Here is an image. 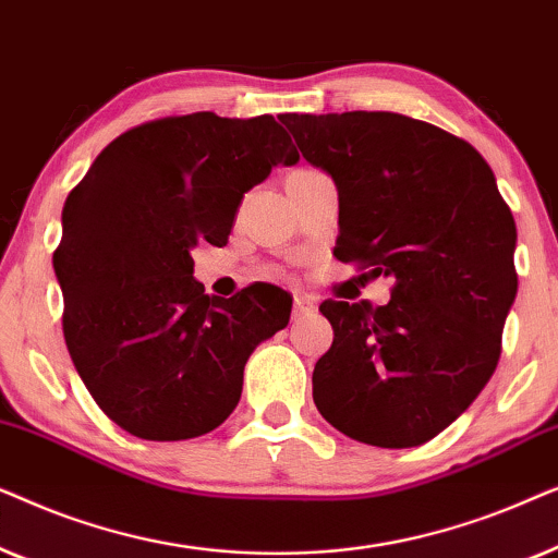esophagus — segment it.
<instances>
[{
  "mask_svg": "<svg viewBox=\"0 0 558 558\" xmlns=\"http://www.w3.org/2000/svg\"><path fill=\"white\" fill-rule=\"evenodd\" d=\"M315 296L312 294H294V315H310L315 312Z\"/></svg>",
  "mask_w": 558,
  "mask_h": 558,
  "instance_id": "1",
  "label": "esophagus"
}]
</instances>
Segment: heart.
I'll return each mask as SVG.
<instances>
[{
	"label": "heart",
	"instance_id": "1",
	"mask_svg": "<svg viewBox=\"0 0 558 558\" xmlns=\"http://www.w3.org/2000/svg\"><path fill=\"white\" fill-rule=\"evenodd\" d=\"M296 172H310V170H296ZM296 172H294V174H296Z\"/></svg>",
	"mask_w": 558,
	"mask_h": 558
}]
</instances>
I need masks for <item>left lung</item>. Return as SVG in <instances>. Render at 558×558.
I'll use <instances>...</instances> for the list:
<instances>
[{
	"mask_svg": "<svg viewBox=\"0 0 558 558\" xmlns=\"http://www.w3.org/2000/svg\"><path fill=\"white\" fill-rule=\"evenodd\" d=\"M340 197L332 254L391 277V300H325L332 345L312 373L319 414L363 445L418 447L483 391L518 292L515 220L483 155L391 111L284 113Z\"/></svg>",
	"mask_w": 558,
	"mask_h": 558,
	"instance_id": "8db88e82",
	"label": "left lung"
}]
</instances>
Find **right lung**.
Returning <instances> with one entry per match:
<instances>
[{
  "instance_id": "add662e5",
  "label": "right lung",
  "mask_w": 558,
  "mask_h": 558,
  "mask_svg": "<svg viewBox=\"0 0 558 558\" xmlns=\"http://www.w3.org/2000/svg\"><path fill=\"white\" fill-rule=\"evenodd\" d=\"M300 151L274 117H167L117 136L63 205L52 254L68 353L121 429L180 441L226 422L258 342L289 323L274 284L231 300L193 277L201 241L226 246L243 193Z\"/></svg>"
}]
</instances>
